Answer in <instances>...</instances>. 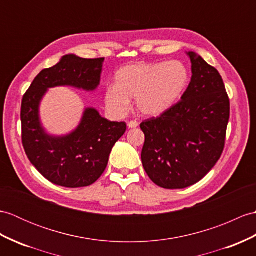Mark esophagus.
I'll return each mask as SVG.
<instances>
[{
    "label": "esophagus",
    "instance_id": "1",
    "mask_svg": "<svg viewBox=\"0 0 256 256\" xmlns=\"http://www.w3.org/2000/svg\"><path fill=\"white\" fill-rule=\"evenodd\" d=\"M128 128H138V122H136V121H130V122L128 123Z\"/></svg>",
    "mask_w": 256,
    "mask_h": 256
}]
</instances>
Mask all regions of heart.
<instances>
[{
	"mask_svg": "<svg viewBox=\"0 0 256 256\" xmlns=\"http://www.w3.org/2000/svg\"><path fill=\"white\" fill-rule=\"evenodd\" d=\"M190 80V70L181 61L126 65L116 73L114 87L104 92V102L112 114L124 116L135 98L142 116H158L181 99Z\"/></svg>",
	"mask_w": 256,
	"mask_h": 256,
	"instance_id": "heart-1",
	"label": "heart"
}]
</instances>
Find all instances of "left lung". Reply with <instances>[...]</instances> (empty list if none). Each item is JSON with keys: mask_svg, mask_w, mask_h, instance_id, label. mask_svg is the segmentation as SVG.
Listing matches in <instances>:
<instances>
[{"mask_svg": "<svg viewBox=\"0 0 256 256\" xmlns=\"http://www.w3.org/2000/svg\"><path fill=\"white\" fill-rule=\"evenodd\" d=\"M192 80L171 109L140 123L145 134L142 162L164 188L198 183L220 158L230 116V100L218 70L194 52Z\"/></svg>", "mask_w": 256, "mask_h": 256, "instance_id": "1", "label": "left lung"}]
</instances>
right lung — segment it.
I'll use <instances>...</instances> for the list:
<instances>
[{"instance_id":"right-lung-1","label":"right lung","mask_w":256,"mask_h":256,"mask_svg":"<svg viewBox=\"0 0 256 256\" xmlns=\"http://www.w3.org/2000/svg\"><path fill=\"white\" fill-rule=\"evenodd\" d=\"M104 58L65 56L36 76L22 100V142L30 162L46 180L64 188L92 186L102 176L112 147L126 133V122H111L86 109L80 126L63 138L46 135L38 106L48 88L70 85L94 90L100 82Z\"/></svg>"}]
</instances>
